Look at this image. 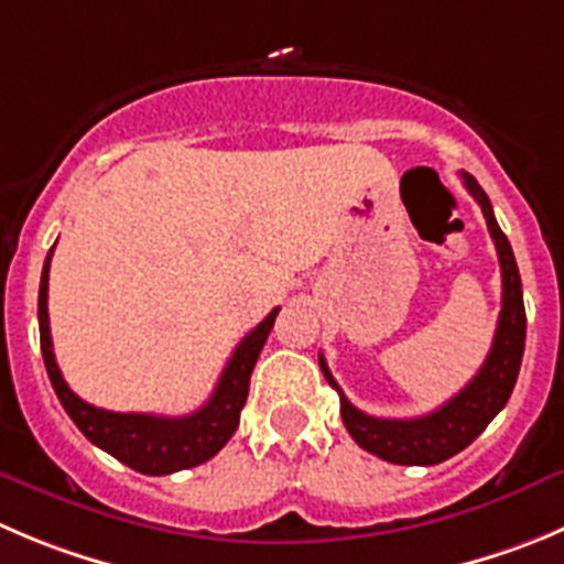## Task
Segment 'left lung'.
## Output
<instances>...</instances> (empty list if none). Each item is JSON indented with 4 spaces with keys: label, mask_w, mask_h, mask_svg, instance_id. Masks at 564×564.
<instances>
[{
    "label": "left lung",
    "mask_w": 564,
    "mask_h": 564,
    "mask_svg": "<svg viewBox=\"0 0 564 564\" xmlns=\"http://www.w3.org/2000/svg\"><path fill=\"white\" fill-rule=\"evenodd\" d=\"M465 187L479 202L485 213L490 238L496 240L498 262H501V315H498L496 337L485 366L474 379L459 390L454 399L421 417H373L351 404L332 379L324 354H318L321 371L326 382L340 393V415L348 434L357 440L359 448L377 454L379 459L393 465H437L468 448L487 429V423L507 406L518 382L520 359L527 346V310H523V288H520L518 262L507 235L492 216V205L479 182L463 171Z\"/></svg>",
    "instance_id": "8db88e82"
}]
</instances>
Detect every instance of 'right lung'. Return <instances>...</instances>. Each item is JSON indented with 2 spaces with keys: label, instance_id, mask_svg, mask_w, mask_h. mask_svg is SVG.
I'll list each match as a JSON object with an SVG mask.
<instances>
[{
  "label": "right lung",
  "instance_id": "add662e5",
  "mask_svg": "<svg viewBox=\"0 0 564 564\" xmlns=\"http://www.w3.org/2000/svg\"><path fill=\"white\" fill-rule=\"evenodd\" d=\"M50 249L44 262V273H41V291H37V326H41V354H44V366L50 373V382L55 388L57 399H61L63 410L68 412L79 432L116 457L118 463L130 465L132 470L147 476H165L176 474V470L196 468V465L207 463L216 457L227 440L232 437L235 429L240 423V410L249 395V379L254 371V362L260 357L262 346H265L268 335L276 321V310L265 315V321L254 326L243 340L238 343L235 354L229 357L227 368H224L221 379H218L216 390L207 399L205 406H198L196 412L182 417H165V415H149V412H110L99 410V406L88 404L79 399L63 379L61 368L55 362V351H52V332H50Z\"/></svg>",
  "mask_w": 564,
  "mask_h": 564
}]
</instances>
